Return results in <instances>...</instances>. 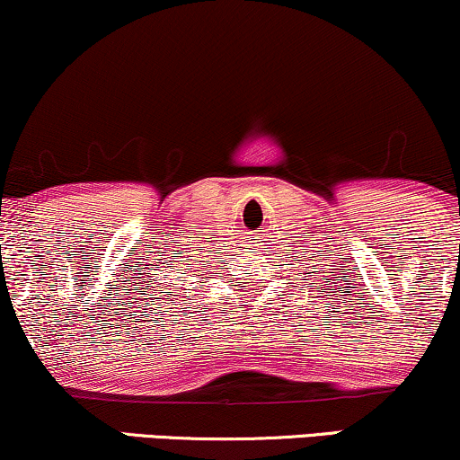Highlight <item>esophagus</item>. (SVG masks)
<instances>
[{
  "instance_id": "obj_1",
  "label": "esophagus",
  "mask_w": 460,
  "mask_h": 460,
  "mask_svg": "<svg viewBox=\"0 0 460 460\" xmlns=\"http://www.w3.org/2000/svg\"><path fill=\"white\" fill-rule=\"evenodd\" d=\"M252 242H254L252 246H257V251H263V246L268 244V237H265V234H263V231H261V234L252 235Z\"/></svg>"
}]
</instances>
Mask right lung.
Instances as JSON below:
<instances>
[{
  "instance_id": "obj_1",
  "label": "right lung",
  "mask_w": 460,
  "mask_h": 460,
  "mask_svg": "<svg viewBox=\"0 0 460 460\" xmlns=\"http://www.w3.org/2000/svg\"><path fill=\"white\" fill-rule=\"evenodd\" d=\"M177 268H180L177 261H167V259H163V254H158V259L149 263V268H143V274L139 279H141V289L146 291V296H149V293H154V296L163 293L164 300H171V293L173 291H164V289H171V287H173V279H171V276L181 274ZM156 300L160 304L163 297H156Z\"/></svg>"
}]
</instances>
